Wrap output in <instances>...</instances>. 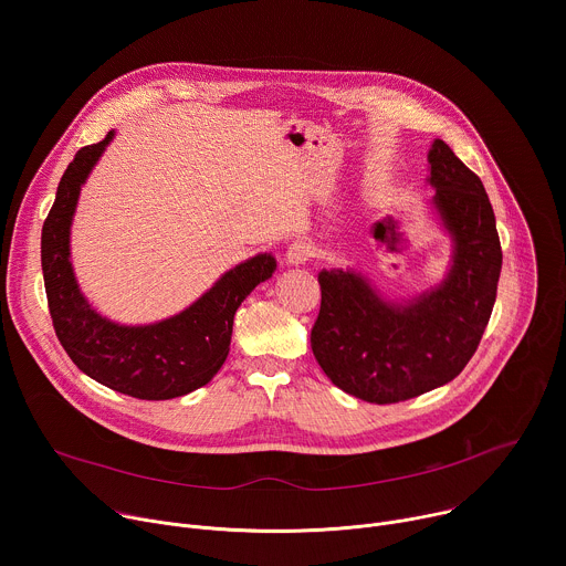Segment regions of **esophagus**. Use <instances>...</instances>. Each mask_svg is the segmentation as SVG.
I'll return each mask as SVG.
<instances>
[{
  "label": "esophagus",
  "mask_w": 566,
  "mask_h": 566,
  "mask_svg": "<svg viewBox=\"0 0 566 566\" xmlns=\"http://www.w3.org/2000/svg\"><path fill=\"white\" fill-rule=\"evenodd\" d=\"M313 255V247L306 244V241H293V244L286 249V264L289 266H302L306 264V260Z\"/></svg>",
  "instance_id": "1"
}]
</instances>
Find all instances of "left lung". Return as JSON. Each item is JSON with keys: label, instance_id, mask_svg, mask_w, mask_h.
<instances>
[{"label": "left lung", "instance_id": "8db88e82", "mask_svg": "<svg viewBox=\"0 0 566 566\" xmlns=\"http://www.w3.org/2000/svg\"><path fill=\"white\" fill-rule=\"evenodd\" d=\"M428 206L450 239L446 275L394 297L358 269L317 273L322 302L311 349L343 391L387 406L437 389L461 374L497 297L502 247L481 179L434 138L428 151Z\"/></svg>", "mask_w": 566, "mask_h": 566}]
</instances>
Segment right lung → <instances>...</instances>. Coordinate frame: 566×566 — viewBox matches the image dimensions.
I'll return each mask as SVG.
<instances>
[{
    "mask_svg": "<svg viewBox=\"0 0 566 566\" xmlns=\"http://www.w3.org/2000/svg\"><path fill=\"white\" fill-rule=\"evenodd\" d=\"M112 129L75 154L60 179L42 226V273L55 336L77 369L96 382L143 400L186 396L212 380L230 352L232 319L253 289L273 277V253H258L226 271L184 311L123 325L103 315L77 284L71 262V223L80 190L98 166Z\"/></svg>",
    "mask_w": 566,
    "mask_h": 566,
    "instance_id": "obj_1",
    "label": "right lung"
}]
</instances>
